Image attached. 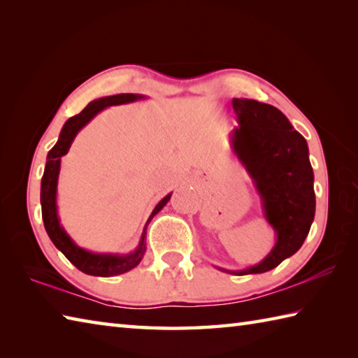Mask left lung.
<instances>
[{"label":"left lung","instance_id":"obj_1","mask_svg":"<svg viewBox=\"0 0 358 358\" xmlns=\"http://www.w3.org/2000/svg\"><path fill=\"white\" fill-rule=\"evenodd\" d=\"M238 127L231 135L232 149L262 196L264 217L277 234L275 246L255 266L227 271L234 275L268 272L294 255L308 237L315 215L314 172L308 143L271 104L234 98Z\"/></svg>","mask_w":358,"mask_h":358}]
</instances>
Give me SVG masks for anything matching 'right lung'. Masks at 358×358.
<instances>
[{"instance_id":"add662e5","label":"right lung","mask_w":358,"mask_h":358,"mask_svg":"<svg viewBox=\"0 0 358 358\" xmlns=\"http://www.w3.org/2000/svg\"><path fill=\"white\" fill-rule=\"evenodd\" d=\"M143 98L144 95L120 94V95L98 98V100L90 101L86 108L78 113V115H75L66 121L62 132H59V138L57 144L49 150L48 154V162H45L43 180H41V212H43V222H44L45 232H48L49 238L52 240L53 245L57 246V249L62 250V252L66 255L67 260H69L75 268L80 269L81 272L87 273V275L113 277L134 269L135 266L141 262L144 252H146L144 235H146V227L149 222L166 206V203L171 200L172 194H167L164 199L154 208V210H152L148 223L144 226L140 245L132 254L118 255V254L89 252V250L75 245L73 240L63 229V226L59 224V218L57 212V185H58L62 157L67 154V150H69L71 144L75 136H77V134L96 115L98 112L109 108V106L132 103L136 100H143Z\"/></svg>"}]
</instances>
